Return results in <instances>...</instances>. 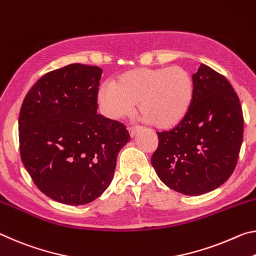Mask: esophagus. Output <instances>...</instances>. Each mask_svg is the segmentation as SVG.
Instances as JSON below:
<instances>
[{"instance_id":"1","label":"esophagus","mask_w":256,"mask_h":256,"mask_svg":"<svg viewBox=\"0 0 256 256\" xmlns=\"http://www.w3.org/2000/svg\"><path fill=\"white\" fill-rule=\"evenodd\" d=\"M140 130V127H129L128 128V132H129V135H130L132 138L135 137L137 135V132Z\"/></svg>"}]
</instances>
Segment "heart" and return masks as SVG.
Returning <instances> with one entry per match:
<instances>
[{"label":"heart","mask_w":256,"mask_h":256,"mask_svg":"<svg viewBox=\"0 0 256 256\" xmlns=\"http://www.w3.org/2000/svg\"><path fill=\"white\" fill-rule=\"evenodd\" d=\"M194 93L192 74L182 66L138 68L120 74L114 84H104L98 100L111 119L130 114L138 103L144 121L170 129L186 118Z\"/></svg>","instance_id":"1"}]
</instances>
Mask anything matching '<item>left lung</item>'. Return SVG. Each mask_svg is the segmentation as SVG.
I'll use <instances>...</instances> for the list:
<instances>
[{
  "label": "left lung",
  "mask_w": 256,
  "mask_h": 256,
  "mask_svg": "<svg viewBox=\"0 0 256 256\" xmlns=\"http://www.w3.org/2000/svg\"><path fill=\"white\" fill-rule=\"evenodd\" d=\"M192 80L190 112L174 129L158 132L150 163L171 190L198 196L216 190L234 172L244 119L240 98L222 74L202 64Z\"/></svg>",
  "instance_id": "1"
}]
</instances>
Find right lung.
I'll list each match as a JSON object with an SVG mask.
<instances>
[{"label":"right lung","instance_id":"1","mask_svg":"<svg viewBox=\"0 0 256 256\" xmlns=\"http://www.w3.org/2000/svg\"><path fill=\"white\" fill-rule=\"evenodd\" d=\"M102 71L72 64L48 72L20 108L24 166L38 190L58 203L84 205L102 195L130 140L124 124L98 114Z\"/></svg>","mask_w":256,"mask_h":256}]
</instances>
